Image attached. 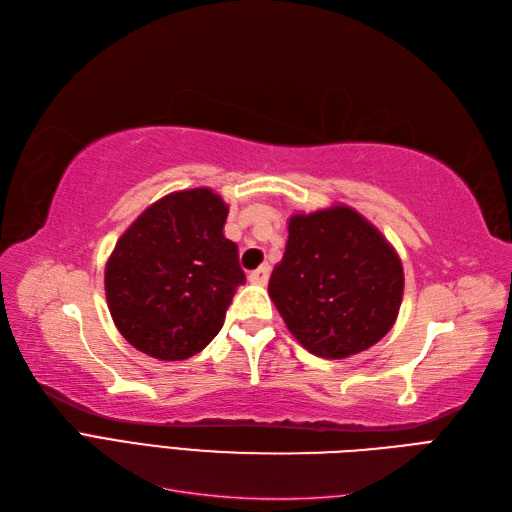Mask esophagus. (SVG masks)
Segmentation results:
<instances>
[{"label":"esophagus","instance_id":"obj_1","mask_svg":"<svg viewBox=\"0 0 512 512\" xmlns=\"http://www.w3.org/2000/svg\"><path fill=\"white\" fill-rule=\"evenodd\" d=\"M268 278H270V268L268 266H259L257 270H253L249 274V280L253 285H266Z\"/></svg>","mask_w":512,"mask_h":512}]
</instances>
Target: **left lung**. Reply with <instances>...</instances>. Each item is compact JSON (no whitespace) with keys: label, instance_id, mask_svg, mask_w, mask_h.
<instances>
[{"label":"left lung","instance_id":"obj_1","mask_svg":"<svg viewBox=\"0 0 512 512\" xmlns=\"http://www.w3.org/2000/svg\"><path fill=\"white\" fill-rule=\"evenodd\" d=\"M268 293L304 349L344 359L370 349L393 327L404 270L387 238L340 204L293 214Z\"/></svg>","mask_w":512,"mask_h":512}]
</instances>
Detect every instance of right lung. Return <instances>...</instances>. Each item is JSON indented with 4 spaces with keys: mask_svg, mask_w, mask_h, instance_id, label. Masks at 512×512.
<instances>
[{
    "mask_svg": "<svg viewBox=\"0 0 512 512\" xmlns=\"http://www.w3.org/2000/svg\"><path fill=\"white\" fill-rule=\"evenodd\" d=\"M227 204L208 187L176 191L127 227L106 263L114 325L138 351L180 361L221 332L244 285L238 246L223 225Z\"/></svg>",
    "mask_w": 512,
    "mask_h": 512,
    "instance_id": "1",
    "label": "right lung"
}]
</instances>
